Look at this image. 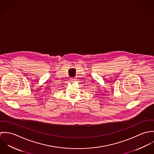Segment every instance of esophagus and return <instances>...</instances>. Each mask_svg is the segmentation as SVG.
I'll return each instance as SVG.
<instances>
[{
    "mask_svg": "<svg viewBox=\"0 0 154 154\" xmlns=\"http://www.w3.org/2000/svg\"><path fill=\"white\" fill-rule=\"evenodd\" d=\"M70 82H75V79H74V78H70Z\"/></svg>",
    "mask_w": 154,
    "mask_h": 154,
    "instance_id": "esophagus-1",
    "label": "esophagus"
}]
</instances>
